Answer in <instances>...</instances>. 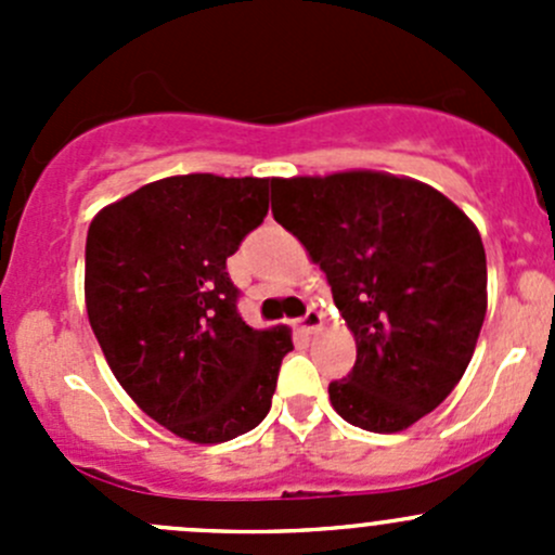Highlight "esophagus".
Instances as JSON below:
<instances>
[{
	"label": "esophagus",
	"mask_w": 555,
	"mask_h": 555,
	"mask_svg": "<svg viewBox=\"0 0 555 555\" xmlns=\"http://www.w3.org/2000/svg\"><path fill=\"white\" fill-rule=\"evenodd\" d=\"M298 327L300 330H304V333L306 335H309V333H313V330H319V327H322V313H319V311H309V313H306V317L304 319H298Z\"/></svg>",
	"instance_id": "1"
}]
</instances>
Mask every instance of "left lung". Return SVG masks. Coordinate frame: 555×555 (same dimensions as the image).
Masks as SVG:
<instances>
[{
  "label": "left lung",
  "mask_w": 555,
  "mask_h": 555,
  "mask_svg": "<svg viewBox=\"0 0 555 555\" xmlns=\"http://www.w3.org/2000/svg\"><path fill=\"white\" fill-rule=\"evenodd\" d=\"M273 220L327 276L357 340L330 384L354 427L400 433L451 395L486 317V251L440 190L386 171L273 179Z\"/></svg>",
  "instance_id": "8db88e82"
}]
</instances>
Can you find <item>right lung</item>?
Masks as SVG:
<instances>
[{"instance_id":"1","label":"right lung","mask_w":555,"mask_h":555,"mask_svg":"<svg viewBox=\"0 0 555 555\" xmlns=\"http://www.w3.org/2000/svg\"><path fill=\"white\" fill-rule=\"evenodd\" d=\"M273 179L182 173L93 217L86 309L133 402L190 443H225L271 411L293 335L238 317L228 257L268 215Z\"/></svg>"}]
</instances>
